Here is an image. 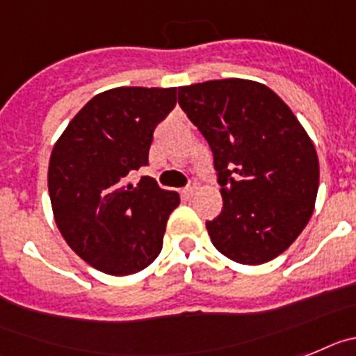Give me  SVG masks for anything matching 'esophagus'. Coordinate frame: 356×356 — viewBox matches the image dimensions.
Here are the masks:
<instances>
[{"label": "esophagus", "mask_w": 356, "mask_h": 356, "mask_svg": "<svg viewBox=\"0 0 356 356\" xmlns=\"http://www.w3.org/2000/svg\"><path fill=\"white\" fill-rule=\"evenodd\" d=\"M181 195H182V199H184V200H190L191 197L195 195V188H193V186L184 188V190L181 191Z\"/></svg>", "instance_id": "1"}]
</instances>
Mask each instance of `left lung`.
Segmentation results:
<instances>
[{
	"label": "left lung",
	"instance_id": "1",
	"mask_svg": "<svg viewBox=\"0 0 356 356\" xmlns=\"http://www.w3.org/2000/svg\"><path fill=\"white\" fill-rule=\"evenodd\" d=\"M179 105L209 143L222 186V213L206 222L213 245L243 265L285 252L319 190L317 152L289 105L243 79L182 86Z\"/></svg>",
	"mask_w": 356,
	"mask_h": 356
}]
</instances>
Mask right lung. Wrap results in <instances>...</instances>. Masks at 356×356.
<instances>
[{"label": "right lung", "mask_w": 356, "mask_h": 356, "mask_svg": "<svg viewBox=\"0 0 356 356\" xmlns=\"http://www.w3.org/2000/svg\"><path fill=\"white\" fill-rule=\"evenodd\" d=\"M175 88H114L92 97L51 150L48 191L67 245L97 270L129 276L159 256L177 191L127 175L148 165L154 129L175 107Z\"/></svg>", "instance_id": "right-lung-1"}]
</instances>
